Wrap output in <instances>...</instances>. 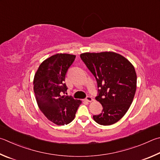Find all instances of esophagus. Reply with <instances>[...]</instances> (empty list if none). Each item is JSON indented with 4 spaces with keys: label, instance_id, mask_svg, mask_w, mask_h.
I'll list each match as a JSON object with an SVG mask.
<instances>
[{
    "label": "esophagus",
    "instance_id": "1",
    "mask_svg": "<svg viewBox=\"0 0 160 160\" xmlns=\"http://www.w3.org/2000/svg\"><path fill=\"white\" fill-rule=\"evenodd\" d=\"M85 101H88V102H92L93 101V98L91 97H87V98H85Z\"/></svg>",
    "mask_w": 160,
    "mask_h": 160
}]
</instances>
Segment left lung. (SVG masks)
Here are the masks:
<instances>
[{"label":"left lung","mask_w":160,"mask_h":160,"mask_svg":"<svg viewBox=\"0 0 160 160\" xmlns=\"http://www.w3.org/2000/svg\"><path fill=\"white\" fill-rule=\"evenodd\" d=\"M80 58L99 89L95 98L103 110L93 118L101 125L115 124L126 114L134 97L137 81L134 67L125 57L113 52H85Z\"/></svg>","instance_id":"1"}]
</instances>
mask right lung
I'll return each mask as SVG.
<instances>
[{
	"label": "right lung",
	"instance_id": "1",
	"mask_svg": "<svg viewBox=\"0 0 160 160\" xmlns=\"http://www.w3.org/2000/svg\"><path fill=\"white\" fill-rule=\"evenodd\" d=\"M75 58L73 54H54L41 63L34 76L33 90L38 106L45 117L57 125L73 120L82 103L64 95L68 89L64 83L66 74Z\"/></svg>",
	"mask_w": 160,
	"mask_h": 160
}]
</instances>
